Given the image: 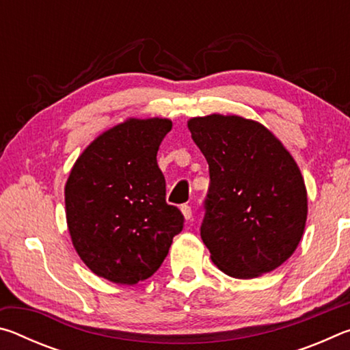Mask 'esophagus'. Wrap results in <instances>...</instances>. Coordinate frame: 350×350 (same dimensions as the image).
Returning a JSON list of instances; mask_svg holds the SVG:
<instances>
[{"mask_svg":"<svg viewBox=\"0 0 350 350\" xmlns=\"http://www.w3.org/2000/svg\"><path fill=\"white\" fill-rule=\"evenodd\" d=\"M180 210H182V215H183V217H185L187 219V221H189V219H191L193 217V210H191V206H189V205H182L180 206Z\"/></svg>","mask_w":350,"mask_h":350,"instance_id":"esophagus-1","label":"esophagus"}]
</instances>
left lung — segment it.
<instances>
[{
  "instance_id": "obj_1",
  "label": "left lung",
  "mask_w": 350,
  "mask_h": 350,
  "mask_svg": "<svg viewBox=\"0 0 350 350\" xmlns=\"http://www.w3.org/2000/svg\"><path fill=\"white\" fill-rule=\"evenodd\" d=\"M208 162L200 236L224 273L250 280L280 267L303 238L307 191L298 165L267 128L239 116L188 120Z\"/></svg>"
}]
</instances>
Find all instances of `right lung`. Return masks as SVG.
Listing matches in <instances>:
<instances>
[{
    "mask_svg": "<svg viewBox=\"0 0 350 350\" xmlns=\"http://www.w3.org/2000/svg\"><path fill=\"white\" fill-rule=\"evenodd\" d=\"M173 123L128 118L81 152L64 188L70 239L88 269L133 286L161 267L183 215L167 204L157 151Z\"/></svg>",
    "mask_w": 350,
    "mask_h": 350,
    "instance_id": "right-lung-1",
    "label": "right lung"
}]
</instances>
